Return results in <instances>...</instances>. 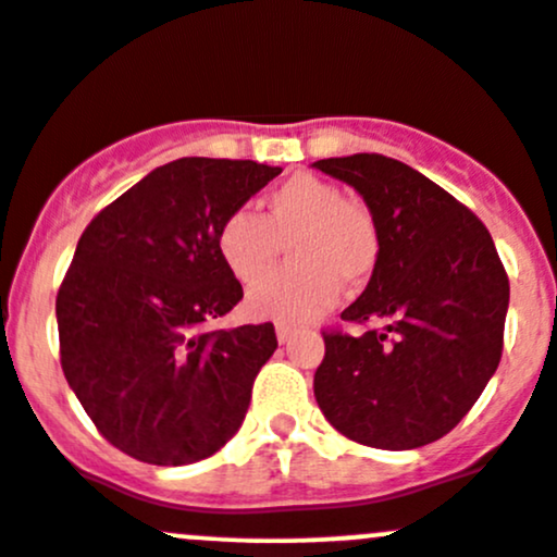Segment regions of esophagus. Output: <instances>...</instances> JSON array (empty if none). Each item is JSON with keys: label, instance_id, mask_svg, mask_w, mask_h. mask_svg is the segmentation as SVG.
<instances>
[{"label": "esophagus", "instance_id": "obj_1", "mask_svg": "<svg viewBox=\"0 0 557 557\" xmlns=\"http://www.w3.org/2000/svg\"><path fill=\"white\" fill-rule=\"evenodd\" d=\"M294 327H290V325H277V342L280 344H288L290 342V338H294Z\"/></svg>", "mask_w": 557, "mask_h": 557}]
</instances>
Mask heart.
I'll list each match as a JSON object with an SVG mask.
<instances>
[{
	"instance_id": "1",
	"label": "heart",
	"mask_w": 557,
	"mask_h": 557,
	"mask_svg": "<svg viewBox=\"0 0 557 557\" xmlns=\"http://www.w3.org/2000/svg\"><path fill=\"white\" fill-rule=\"evenodd\" d=\"M285 244L292 267L264 281ZM215 250L243 285L264 281L245 298L250 318L301 325L336 304L342 283L355 288L371 277L379 234L360 202L344 200L331 181L298 173L269 191L261 219L245 210L226 215Z\"/></svg>"
}]
</instances>
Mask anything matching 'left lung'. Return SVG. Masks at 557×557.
I'll return each instance as SVG.
<instances>
[{"mask_svg": "<svg viewBox=\"0 0 557 557\" xmlns=\"http://www.w3.org/2000/svg\"><path fill=\"white\" fill-rule=\"evenodd\" d=\"M371 210L379 259L342 312L368 331L323 333L314 371L320 411L349 441L408 450L467 417L505 344L510 280L472 210L406 162L384 154L318 160Z\"/></svg>", "mask_w": 557, "mask_h": 557, "instance_id": "1", "label": "left lung"}]
</instances>
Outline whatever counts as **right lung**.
<instances>
[{"mask_svg":"<svg viewBox=\"0 0 557 557\" xmlns=\"http://www.w3.org/2000/svg\"><path fill=\"white\" fill-rule=\"evenodd\" d=\"M283 168L181 157L82 232L55 298L61 368L103 437L146 465L213 456L277 349L272 323L213 331L243 285L215 234Z\"/></svg>","mask_w":557,"mask_h":557,"instance_id":"add662e5","label":"right lung"}]
</instances>
